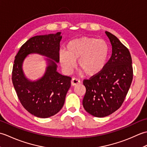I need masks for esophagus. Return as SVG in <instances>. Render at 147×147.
<instances>
[{
  "label": "esophagus",
  "instance_id": "1",
  "mask_svg": "<svg viewBox=\"0 0 147 147\" xmlns=\"http://www.w3.org/2000/svg\"><path fill=\"white\" fill-rule=\"evenodd\" d=\"M71 83L72 86H75V85H78V84L80 83V81L79 80H78V79L73 78V79H72Z\"/></svg>",
  "mask_w": 147,
  "mask_h": 147
}]
</instances>
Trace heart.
I'll return each instance as SVG.
<instances>
[{"mask_svg":"<svg viewBox=\"0 0 147 147\" xmlns=\"http://www.w3.org/2000/svg\"><path fill=\"white\" fill-rule=\"evenodd\" d=\"M109 55V47L105 41L96 38L83 36L71 40L61 51L59 59L61 66L71 72L78 61V67L88 76L97 75L105 68Z\"/></svg>","mask_w":147,"mask_h":147,"instance_id":"heart-1","label":"heart"}]
</instances>
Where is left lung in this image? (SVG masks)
Segmentation results:
<instances>
[{"label":"left lung","mask_w":147,"mask_h":147,"mask_svg":"<svg viewBox=\"0 0 147 147\" xmlns=\"http://www.w3.org/2000/svg\"><path fill=\"white\" fill-rule=\"evenodd\" d=\"M112 45V55L97 75L83 81L86 93L83 100L85 111L104 117L120 108L133 80L132 59L129 50L116 36L105 32Z\"/></svg>","instance_id":"1"}]
</instances>
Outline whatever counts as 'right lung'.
Wrapping results in <instances>:
<instances>
[{
	"mask_svg": "<svg viewBox=\"0 0 147 147\" xmlns=\"http://www.w3.org/2000/svg\"><path fill=\"white\" fill-rule=\"evenodd\" d=\"M61 35L57 32L33 36L21 46L15 57L12 83L22 105L36 117L47 118L58 113L71 86V78L57 71ZM33 53L47 57L45 73L36 80L28 79L22 69L27 56Z\"/></svg>",
	"mask_w": 147,
	"mask_h": 147,
	"instance_id": "right-lung-1",
	"label": "right lung"
}]
</instances>
